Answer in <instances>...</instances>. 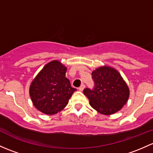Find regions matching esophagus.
Here are the masks:
<instances>
[{
  "label": "esophagus",
  "instance_id": "34e87169",
  "mask_svg": "<svg viewBox=\"0 0 153 153\" xmlns=\"http://www.w3.org/2000/svg\"><path fill=\"white\" fill-rule=\"evenodd\" d=\"M84 88H85V85L84 84H81V86H80L79 88H78V89H79V91H82L83 89H84Z\"/></svg>",
  "mask_w": 153,
  "mask_h": 153
}]
</instances>
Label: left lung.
I'll list each match as a JSON object with an SVG mask.
<instances>
[{"mask_svg": "<svg viewBox=\"0 0 153 153\" xmlns=\"http://www.w3.org/2000/svg\"><path fill=\"white\" fill-rule=\"evenodd\" d=\"M91 75L95 84L94 89L83 90L91 107L103 115L121 110L128 102L130 89L120 72L105 65L95 69Z\"/></svg>", "mask_w": 153, "mask_h": 153, "instance_id": "8db88e82", "label": "left lung"}]
</instances>
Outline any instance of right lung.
<instances>
[{"label": "right lung", "instance_id": "right-lung-1", "mask_svg": "<svg viewBox=\"0 0 153 153\" xmlns=\"http://www.w3.org/2000/svg\"><path fill=\"white\" fill-rule=\"evenodd\" d=\"M67 67L59 60L44 66L31 81L29 94L33 105L42 113L53 115L66 107L75 89L65 77Z\"/></svg>", "mask_w": 153, "mask_h": 153}]
</instances>
